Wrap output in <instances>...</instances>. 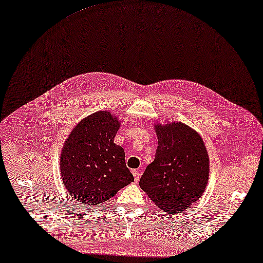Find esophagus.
Instances as JSON below:
<instances>
[{
	"instance_id": "obj_1",
	"label": "esophagus",
	"mask_w": 263,
	"mask_h": 263,
	"mask_svg": "<svg viewBox=\"0 0 263 263\" xmlns=\"http://www.w3.org/2000/svg\"><path fill=\"white\" fill-rule=\"evenodd\" d=\"M133 175H134V179H135V181H138V180H139V178H140V173H139L138 171L134 170V171H133Z\"/></svg>"
}]
</instances>
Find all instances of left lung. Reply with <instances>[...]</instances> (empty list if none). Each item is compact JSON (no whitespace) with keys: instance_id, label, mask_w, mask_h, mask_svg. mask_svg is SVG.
I'll use <instances>...</instances> for the list:
<instances>
[{"instance_id":"8db88e82","label":"left lung","mask_w":263,"mask_h":263,"mask_svg":"<svg viewBox=\"0 0 263 263\" xmlns=\"http://www.w3.org/2000/svg\"><path fill=\"white\" fill-rule=\"evenodd\" d=\"M154 129L158 148L140 186L161 210L175 214L203 195L209 179V156L201 136L184 123H157Z\"/></svg>"}]
</instances>
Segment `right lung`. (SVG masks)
Returning <instances> with one entry per match:
<instances>
[{
  "label": "right lung",
  "mask_w": 263,
  "mask_h": 263,
  "mask_svg": "<svg viewBox=\"0 0 263 263\" xmlns=\"http://www.w3.org/2000/svg\"><path fill=\"white\" fill-rule=\"evenodd\" d=\"M110 111L82 119L66 139L60 155L62 182L78 202L97 206L134 181L124 150L114 143L120 127Z\"/></svg>",
  "instance_id": "obj_1"
}]
</instances>
